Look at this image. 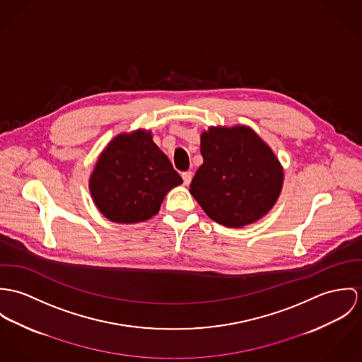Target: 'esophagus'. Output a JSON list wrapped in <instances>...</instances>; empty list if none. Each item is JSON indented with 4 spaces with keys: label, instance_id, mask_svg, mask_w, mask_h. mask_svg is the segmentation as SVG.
I'll return each mask as SVG.
<instances>
[{
    "label": "esophagus",
    "instance_id": "1",
    "mask_svg": "<svg viewBox=\"0 0 362 362\" xmlns=\"http://www.w3.org/2000/svg\"><path fill=\"white\" fill-rule=\"evenodd\" d=\"M182 177H183V182H185V185L186 186H189L190 183H192V179H193V172H183L182 173Z\"/></svg>",
    "mask_w": 362,
    "mask_h": 362
}]
</instances>
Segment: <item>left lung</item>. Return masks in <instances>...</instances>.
Returning <instances> with one entry per match:
<instances>
[{
    "label": "left lung",
    "instance_id": "left-lung-1",
    "mask_svg": "<svg viewBox=\"0 0 362 362\" xmlns=\"http://www.w3.org/2000/svg\"><path fill=\"white\" fill-rule=\"evenodd\" d=\"M200 150L204 162L190 193L212 221L243 228L274 208L283 187V166L250 126H209L201 133Z\"/></svg>",
    "mask_w": 362,
    "mask_h": 362
}]
</instances>
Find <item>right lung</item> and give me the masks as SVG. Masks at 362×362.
Listing matches in <instances>:
<instances>
[{
    "mask_svg": "<svg viewBox=\"0 0 362 362\" xmlns=\"http://www.w3.org/2000/svg\"><path fill=\"white\" fill-rule=\"evenodd\" d=\"M183 180L153 140L137 129L115 136L101 151L88 179L98 211L115 223H139L158 214L166 193Z\"/></svg>",
    "mask_w": 362,
    "mask_h": 362,
    "instance_id": "1",
    "label": "right lung"
}]
</instances>
